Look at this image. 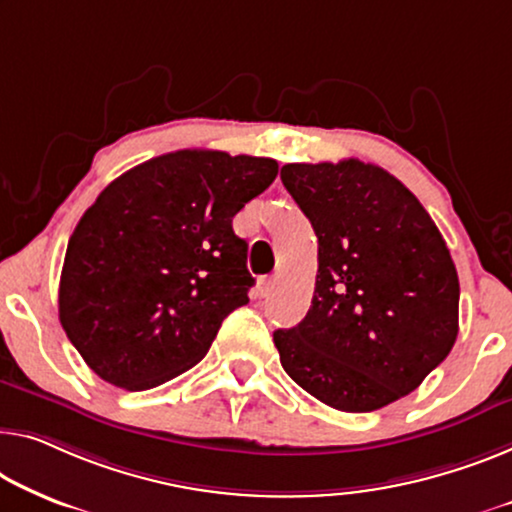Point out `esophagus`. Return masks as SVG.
Listing matches in <instances>:
<instances>
[{
	"mask_svg": "<svg viewBox=\"0 0 512 512\" xmlns=\"http://www.w3.org/2000/svg\"><path fill=\"white\" fill-rule=\"evenodd\" d=\"M271 289H273V278H259V282H257L259 296H269Z\"/></svg>",
	"mask_w": 512,
	"mask_h": 512,
	"instance_id": "34e87169",
	"label": "esophagus"
}]
</instances>
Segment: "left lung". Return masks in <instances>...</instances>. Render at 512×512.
<instances>
[{"mask_svg": "<svg viewBox=\"0 0 512 512\" xmlns=\"http://www.w3.org/2000/svg\"><path fill=\"white\" fill-rule=\"evenodd\" d=\"M280 179L319 241L308 315L273 333L282 368L349 414L404 398L457 338L460 280L444 236L416 195L377 165L289 163Z\"/></svg>", "mask_w": 512, "mask_h": 512, "instance_id": "left-lung-1", "label": "left lung"}]
</instances>
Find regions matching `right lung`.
<instances>
[{
    "mask_svg": "<svg viewBox=\"0 0 512 512\" xmlns=\"http://www.w3.org/2000/svg\"><path fill=\"white\" fill-rule=\"evenodd\" d=\"M273 158L183 149L114 179L68 241L59 322L98 377L147 391L197 365L255 285L232 218Z\"/></svg>",
    "mask_w": 512,
    "mask_h": 512,
    "instance_id": "add662e5",
    "label": "right lung"
}]
</instances>
